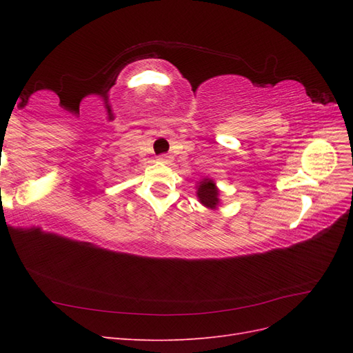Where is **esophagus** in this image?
Listing matches in <instances>:
<instances>
[{
    "label": "esophagus",
    "mask_w": 353,
    "mask_h": 353,
    "mask_svg": "<svg viewBox=\"0 0 353 353\" xmlns=\"http://www.w3.org/2000/svg\"><path fill=\"white\" fill-rule=\"evenodd\" d=\"M159 160H160V162L168 163V162H170V156H168V154H160V156H159Z\"/></svg>",
    "instance_id": "obj_1"
}]
</instances>
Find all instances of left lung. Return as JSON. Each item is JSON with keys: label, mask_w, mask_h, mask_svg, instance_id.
Instances as JSON below:
<instances>
[{"label": "left lung", "mask_w": 353, "mask_h": 353, "mask_svg": "<svg viewBox=\"0 0 353 353\" xmlns=\"http://www.w3.org/2000/svg\"><path fill=\"white\" fill-rule=\"evenodd\" d=\"M197 196L200 199V201L203 203L205 206L209 208H215L218 203H219V193H218V188L213 184V181L210 179H205L201 181V184L197 190Z\"/></svg>", "instance_id": "left-lung-1"}]
</instances>
